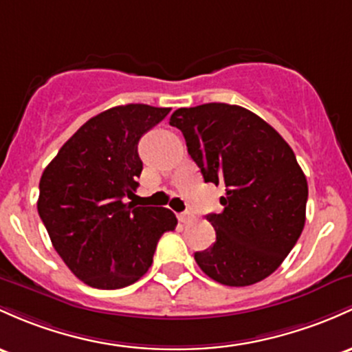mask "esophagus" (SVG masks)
Here are the masks:
<instances>
[{"mask_svg":"<svg viewBox=\"0 0 352 352\" xmlns=\"http://www.w3.org/2000/svg\"><path fill=\"white\" fill-rule=\"evenodd\" d=\"M194 219V215L190 214V212H182V214H179V220L182 223H187V222H190V220Z\"/></svg>","mask_w":352,"mask_h":352,"instance_id":"34e87169","label":"esophagus"}]
</instances>
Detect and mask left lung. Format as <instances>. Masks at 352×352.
<instances>
[{
  "instance_id": "8db88e82",
  "label": "left lung",
  "mask_w": 352,
  "mask_h": 352,
  "mask_svg": "<svg viewBox=\"0 0 352 352\" xmlns=\"http://www.w3.org/2000/svg\"><path fill=\"white\" fill-rule=\"evenodd\" d=\"M204 180L226 187L208 214L214 245L195 252L210 279L244 287L270 276L304 229L307 180L294 152L267 122L239 105L206 103L170 117Z\"/></svg>"
}]
</instances>
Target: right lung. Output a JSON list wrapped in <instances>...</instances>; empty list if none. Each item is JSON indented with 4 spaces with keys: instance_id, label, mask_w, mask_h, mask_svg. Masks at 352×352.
Returning a JSON list of instances; mask_svg holds the SVG:
<instances>
[{
    "instance_id": "obj_1",
    "label": "right lung",
    "mask_w": 352,
    "mask_h": 352,
    "mask_svg": "<svg viewBox=\"0 0 352 352\" xmlns=\"http://www.w3.org/2000/svg\"><path fill=\"white\" fill-rule=\"evenodd\" d=\"M170 108L113 107L88 120L60 148L40 180L38 214L68 269L96 289L137 283L153 262L162 234L177 217L164 207H137L138 142Z\"/></svg>"
}]
</instances>
